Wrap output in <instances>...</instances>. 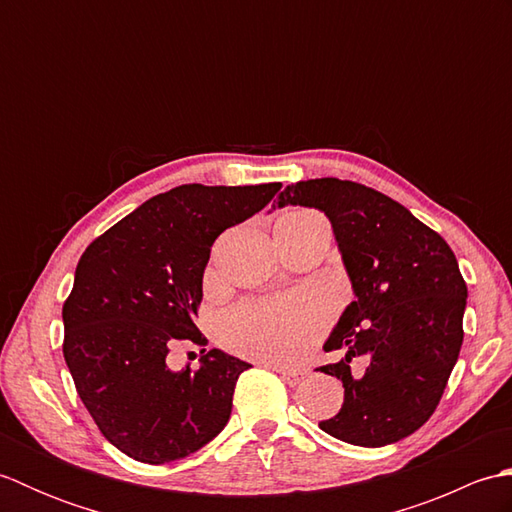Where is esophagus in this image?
<instances>
[{
  "label": "esophagus",
  "mask_w": 512,
  "mask_h": 512,
  "mask_svg": "<svg viewBox=\"0 0 512 512\" xmlns=\"http://www.w3.org/2000/svg\"><path fill=\"white\" fill-rule=\"evenodd\" d=\"M270 369H275V372H279L281 374V378L286 380L288 385H297L299 380H301V376H303V372L301 369H292V367H281V365H268Z\"/></svg>",
  "instance_id": "34e87169"
}]
</instances>
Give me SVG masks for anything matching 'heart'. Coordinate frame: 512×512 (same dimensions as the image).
Returning a JSON list of instances; mask_svg holds the SVG:
<instances>
[{
    "label": "heart",
    "mask_w": 512,
    "mask_h": 512,
    "mask_svg": "<svg viewBox=\"0 0 512 512\" xmlns=\"http://www.w3.org/2000/svg\"><path fill=\"white\" fill-rule=\"evenodd\" d=\"M312 215V213H301ZM323 310L306 297L248 301L220 323L222 341L231 350L268 363H292L308 350L323 328Z\"/></svg>",
    "instance_id": "1"
}]
</instances>
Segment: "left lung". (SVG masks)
Instances as JSON below:
<instances>
[{
	"mask_svg": "<svg viewBox=\"0 0 512 512\" xmlns=\"http://www.w3.org/2000/svg\"><path fill=\"white\" fill-rule=\"evenodd\" d=\"M288 204L328 215L356 297L323 345L345 350L321 367L345 396L319 427L367 449L411 436L436 411L460 356L469 292L458 259L409 209L365 184L301 180L279 193V209ZM354 355L370 361L361 377L351 374Z\"/></svg>",
	"mask_w": 512,
	"mask_h": 512,
	"instance_id": "left-lung-1",
	"label": "left lung"
}]
</instances>
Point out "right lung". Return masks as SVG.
Masks as SVG:
<instances>
[{"instance_id":"add662e5","label":"right lung","mask_w":512,"mask_h":512,"mask_svg":"<svg viewBox=\"0 0 512 512\" xmlns=\"http://www.w3.org/2000/svg\"><path fill=\"white\" fill-rule=\"evenodd\" d=\"M279 189L182 184L140 204L81 255L63 303V356L96 427L129 458H187L226 427L250 363L213 347L198 369L173 372L167 354L180 339L206 343L195 317L211 246Z\"/></svg>"}]
</instances>
